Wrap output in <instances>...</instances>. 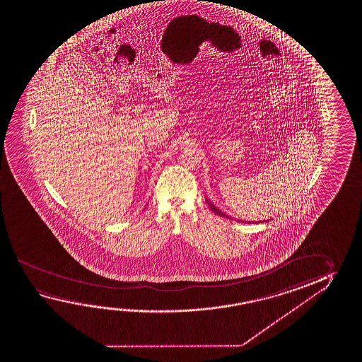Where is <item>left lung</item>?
<instances>
[{
	"label": "left lung",
	"mask_w": 362,
	"mask_h": 362,
	"mask_svg": "<svg viewBox=\"0 0 362 362\" xmlns=\"http://www.w3.org/2000/svg\"><path fill=\"white\" fill-rule=\"evenodd\" d=\"M207 201V204L209 206V208L214 211V214H218V216H222V217H226V218H232L231 216H228V214H226L225 212H222L221 209H219L218 207H216L214 204V202L211 201V199H206ZM235 221H236V218H233ZM238 222H243V223H256L255 221H240V219H238ZM269 221V219H267ZM259 222H264V221H259Z\"/></svg>",
	"instance_id": "left-lung-1"
}]
</instances>
